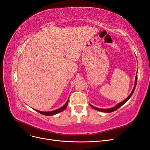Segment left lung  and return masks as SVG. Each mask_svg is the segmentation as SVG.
I'll return each instance as SVG.
<instances>
[{
    "instance_id": "obj_1",
    "label": "left lung",
    "mask_w": 150,
    "mask_h": 150,
    "mask_svg": "<svg viewBox=\"0 0 150 150\" xmlns=\"http://www.w3.org/2000/svg\"><path fill=\"white\" fill-rule=\"evenodd\" d=\"M137 79H138V75L137 74V76H136V78H135V82H134V88H133V89L132 90V91H131V94L129 95L128 97L126 99H125V100L123 101H122L121 103H120L119 104H117V105H116L115 107H113L112 108H110V109H100V108H98L96 107H94L93 106H92L91 104H89L90 106L92 108L94 109V110H98V111H101V112H113L116 111V110H117L119 108H120L122 105H123V104L128 100V99L131 98V96H132V94H133L134 91V89H135V88H136V86H137Z\"/></svg>"
}]
</instances>
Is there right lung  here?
Masks as SVG:
<instances>
[{
  "label": "right lung",
  "mask_w": 150,
  "mask_h": 150,
  "mask_svg": "<svg viewBox=\"0 0 150 150\" xmlns=\"http://www.w3.org/2000/svg\"><path fill=\"white\" fill-rule=\"evenodd\" d=\"M68 101H69V99H67V101H66V103H65L64 105H63L61 108H60L59 109H57L56 110H54V111H38V110H35L36 111L39 112L40 114H42L43 115H46V116H51V115H56L57 114V113L60 112L61 111H62L64 110L66 108L67 106V104H68Z\"/></svg>",
  "instance_id": "add662e5"
}]
</instances>
